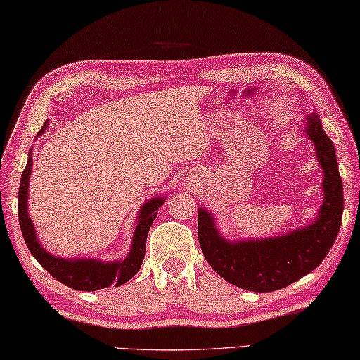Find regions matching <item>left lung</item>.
Instances as JSON below:
<instances>
[{
    "label": "left lung",
    "mask_w": 360,
    "mask_h": 360,
    "mask_svg": "<svg viewBox=\"0 0 360 360\" xmlns=\"http://www.w3.org/2000/svg\"><path fill=\"white\" fill-rule=\"evenodd\" d=\"M304 131L314 142L323 178V205L304 229L266 240L229 243L218 233L212 215L198 209V240L207 263L221 277L241 289L272 292L314 271L338 238L343 212V186L333 141L317 112L307 117Z\"/></svg>",
    "instance_id": "obj_1"
}]
</instances>
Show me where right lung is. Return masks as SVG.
Segmentation results:
<instances>
[{
	"instance_id": "right-lung-1",
	"label": "right lung",
	"mask_w": 360,
	"mask_h": 360,
	"mask_svg": "<svg viewBox=\"0 0 360 360\" xmlns=\"http://www.w3.org/2000/svg\"><path fill=\"white\" fill-rule=\"evenodd\" d=\"M46 127H48V122L43 125L38 134H41ZM30 167H32V158L29 155L26 168L21 174V184L18 190V219L22 238H25L30 254L35 257L37 262L53 278L75 290H97L108 288L110 285L120 286L129 278H133L142 266L147 235L153 224V219L158 215V209L164 202V198H153L142 207L134 231L131 252L125 259L117 263H101L97 259H71L70 262V259L57 258L48 254L37 240L32 221L27 217V184L30 170H32Z\"/></svg>"
}]
</instances>
